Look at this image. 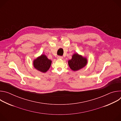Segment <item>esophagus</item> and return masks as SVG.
I'll list each match as a JSON object with an SVG mask.
<instances>
[{
    "instance_id": "obj_1",
    "label": "esophagus",
    "mask_w": 121,
    "mask_h": 121,
    "mask_svg": "<svg viewBox=\"0 0 121 121\" xmlns=\"http://www.w3.org/2000/svg\"><path fill=\"white\" fill-rule=\"evenodd\" d=\"M63 58V57L62 56H57V59H62Z\"/></svg>"
}]
</instances>
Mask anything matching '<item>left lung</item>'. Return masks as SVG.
<instances>
[{
	"label": "left lung",
	"instance_id": "8db88e82",
	"mask_svg": "<svg viewBox=\"0 0 121 121\" xmlns=\"http://www.w3.org/2000/svg\"><path fill=\"white\" fill-rule=\"evenodd\" d=\"M68 63L72 70L77 71L87 65V60L78 54H75L73 55L72 59L68 61Z\"/></svg>",
	"mask_w": 121,
	"mask_h": 121
}]
</instances>
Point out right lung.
I'll use <instances>...</instances> for the list:
<instances>
[{
  "instance_id": "add662e5",
  "label": "right lung",
  "mask_w": 121,
  "mask_h": 121,
  "mask_svg": "<svg viewBox=\"0 0 121 121\" xmlns=\"http://www.w3.org/2000/svg\"><path fill=\"white\" fill-rule=\"evenodd\" d=\"M51 63L52 61L48 59L45 55H42L34 60L33 65L38 70L45 73L50 67Z\"/></svg>"
}]
</instances>
